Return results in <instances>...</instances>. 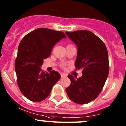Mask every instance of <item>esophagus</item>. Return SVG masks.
<instances>
[{"label": "esophagus", "mask_w": 126, "mask_h": 126, "mask_svg": "<svg viewBox=\"0 0 126 126\" xmlns=\"http://www.w3.org/2000/svg\"><path fill=\"white\" fill-rule=\"evenodd\" d=\"M61 77H62V78H64V77H67V75L66 74L62 73V74H61Z\"/></svg>", "instance_id": "esophagus-1"}]
</instances>
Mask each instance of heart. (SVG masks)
Returning a JSON list of instances; mask_svg holds the SVG:
<instances>
[{"label":"heart","instance_id":"b5f03b06","mask_svg":"<svg viewBox=\"0 0 126 126\" xmlns=\"http://www.w3.org/2000/svg\"><path fill=\"white\" fill-rule=\"evenodd\" d=\"M68 46H70V45H68ZM63 66H64V64H63Z\"/></svg>","mask_w":126,"mask_h":126}]
</instances>
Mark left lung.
Instances as JSON below:
<instances>
[{"instance_id":"8db88e82","label":"left lung","mask_w":126,"mask_h":126,"mask_svg":"<svg viewBox=\"0 0 126 126\" xmlns=\"http://www.w3.org/2000/svg\"><path fill=\"white\" fill-rule=\"evenodd\" d=\"M65 33L77 47L75 66L77 69H82V76L78 79L68 75L71 85L66 88V91L74 102L87 104L98 96L107 79V49L104 42L90 31L82 30Z\"/></svg>"}]
</instances>
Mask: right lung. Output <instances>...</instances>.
<instances>
[{
	"label": "right lung",
	"mask_w": 126,
	"mask_h": 126,
	"mask_svg": "<svg viewBox=\"0 0 126 126\" xmlns=\"http://www.w3.org/2000/svg\"><path fill=\"white\" fill-rule=\"evenodd\" d=\"M66 38L62 32L39 28L21 40L15 61V71L19 90L28 99L33 102L45 99L60 79L57 71L45 72L41 67L44 60L50 56L54 45Z\"/></svg>",
	"instance_id": "right-lung-1"
}]
</instances>
